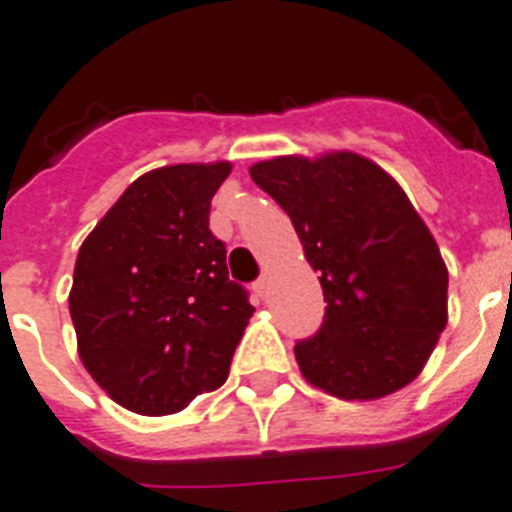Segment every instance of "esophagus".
Here are the masks:
<instances>
[{"label": "esophagus", "instance_id": "34e87169", "mask_svg": "<svg viewBox=\"0 0 512 512\" xmlns=\"http://www.w3.org/2000/svg\"><path fill=\"white\" fill-rule=\"evenodd\" d=\"M268 289H270V281L265 276L255 283V294L260 296V299H265V296H268Z\"/></svg>", "mask_w": 512, "mask_h": 512}]
</instances>
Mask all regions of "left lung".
<instances>
[{"label":"left lung","mask_w":512,"mask_h":512,"mask_svg":"<svg viewBox=\"0 0 512 512\" xmlns=\"http://www.w3.org/2000/svg\"><path fill=\"white\" fill-rule=\"evenodd\" d=\"M249 176L289 213L328 302L294 346L304 380L341 401L414 382L448 325V268L401 184L354 150L276 156Z\"/></svg>","instance_id":"8db88e82"}]
</instances>
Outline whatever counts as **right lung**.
I'll use <instances>...</instances> for the list:
<instances>
[{"label": "right lung", "mask_w": 512, "mask_h": 512, "mask_svg": "<svg viewBox=\"0 0 512 512\" xmlns=\"http://www.w3.org/2000/svg\"><path fill=\"white\" fill-rule=\"evenodd\" d=\"M229 174V161L145 171L77 252V354L127 411L176 414L229 377L255 312L208 229L210 200Z\"/></svg>", "instance_id": "obj_1"}]
</instances>
